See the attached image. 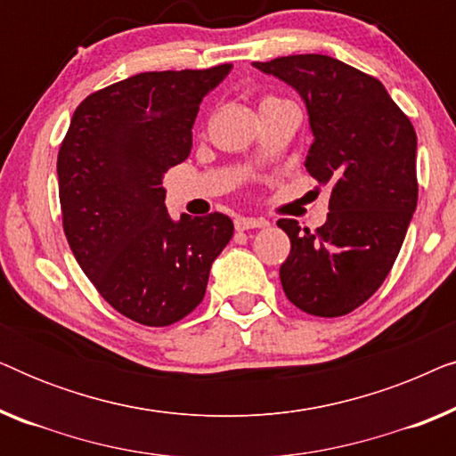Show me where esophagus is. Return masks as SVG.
<instances>
[{"label": "esophagus", "instance_id": "1", "mask_svg": "<svg viewBox=\"0 0 456 456\" xmlns=\"http://www.w3.org/2000/svg\"><path fill=\"white\" fill-rule=\"evenodd\" d=\"M265 220H261V217H236L234 220V228L236 230H253V228H264L265 226Z\"/></svg>", "mask_w": 456, "mask_h": 456}]
</instances>
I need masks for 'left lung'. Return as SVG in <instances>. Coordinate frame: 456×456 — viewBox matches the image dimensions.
<instances>
[{"instance_id": "left-lung-1", "label": "left lung", "mask_w": 456, "mask_h": 456, "mask_svg": "<svg viewBox=\"0 0 456 456\" xmlns=\"http://www.w3.org/2000/svg\"><path fill=\"white\" fill-rule=\"evenodd\" d=\"M292 86L314 133L305 167L330 189L315 232L278 220L290 255L280 265L292 305L317 317L351 314L395 265L417 208V134L378 78L320 53L253 61Z\"/></svg>"}]
</instances>
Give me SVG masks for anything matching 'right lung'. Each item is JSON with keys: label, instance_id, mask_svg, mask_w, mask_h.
Listing matches in <instances>:
<instances>
[{"label": "right lung", "instance_id": "1", "mask_svg": "<svg viewBox=\"0 0 456 456\" xmlns=\"http://www.w3.org/2000/svg\"><path fill=\"white\" fill-rule=\"evenodd\" d=\"M232 64L141 72L91 93L58 153L64 232L78 265L116 311L170 326L203 301L209 270L234 234L224 214L166 209L164 174L192 147L199 105Z\"/></svg>", "mask_w": 456, "mask_h": 456}]
</instances>
